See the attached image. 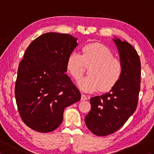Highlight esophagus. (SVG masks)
<instances>
[{"label":"esophagus","mask_w":154,"mask_h":154,"mask_svg":"<svg viewBox=\"0 0 154 154\" xmlns=\"http://www.w3.org/2000/svg\"><path fill=\"white\" fill-rule=\"evenodd\" d=\"M87 99V98L86 97V95H85L84 94H83L82 95H81V100H86Z\"/></svg>","instance_id":"1"}]
</instances>
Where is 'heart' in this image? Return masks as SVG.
I'll use <instances>...</instances> for the list:
<instances>
[{"instance_id":"obj_1","label":"heart","mask_w":154,"mask_h":154,"mask_svg":"<svg viewBox=\"0 0 154 154\" xmlns=\"http://www.w3.org/2000/svg\"><path fill=\"white\" fill-rule=\"evenodd\" d=\"M85 65L89 66V75L77 81L79 89L86 93L100 90L109 91L119 82L122 74V65L114 57L109 48L99 43L86 45L83 55L73 51L67 60V69L75 79H79L85 72Z\"/></svg>"}]
</instances>
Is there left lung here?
<instances>
[{"mask_svg": "<svg viewBox=\"0 0 154 154\" xmlns=\"http://www.w3.org/2000/svg\"><path fill=\"white\" fill-rule=\"evenodd\" d=\"M122 65V74L109 93L91 97L85 121L94 134L107 136L122 127L135 112L140 90L141 63L136 50L126 41L112 38Z\"/></svg>", "mask_w": 154, "mask_h": 154, "instance_id": "8db88e82", "label": "left lung"}]
</instances>
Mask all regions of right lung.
<instances>
[{"label":"right lung","instance_id":"right-lung-1","mask_svg":"<svg viewBox=\"0 0 154 154\" xmlns=\"http://www.w3.org/2000/svg\"><path fill=\"white\" fill-rule=\"evenodd\" d=\"M77 40L67 34H44L29 45L20 62L16 104L24 122L35 131H54L62 122L65 108L81 99L79 91L65 74Z\"/></svg>","mask_w":154,"mask_h":154}]
</instances>
